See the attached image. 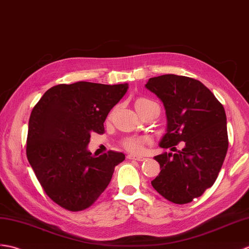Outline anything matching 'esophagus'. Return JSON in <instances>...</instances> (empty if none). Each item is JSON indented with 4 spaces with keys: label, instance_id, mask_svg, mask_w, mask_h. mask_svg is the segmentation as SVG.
I'll list each match as a JSON object with an SVG mask.
<instances>
[{
    "label": "esophagus",
    "instance_id": "obj_1",
    "mask_svg": "<svg viewBox=\"0 0 249 249\" xmlns=\"http://www.w3.org/2000/svg\"><path fill=\"white\" fill-rule=\"evenodd\" d=\"M129 160H135V161H145L146 160V158H143V157H137V156H133V154H129L128 157Z\"/></svg>",
    "mask_w": 249,
    "mask_h": 249
}]
</instances>
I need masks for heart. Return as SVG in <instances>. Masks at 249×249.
Segmentation results:
<instances>
[{
	"instance_id": "obj_1",
	"label": "heart",
	"mask_w": 249,
	"mask_h": 249,
	"mask_svg": "<svg viewBox=\"0 0 249 249\" xmlns=\"http://www.w3.org/2000/svg\"><path fill=\"white\" fill-rule=\"evenodd\" d=\"M150 102H153V101L149 100L147 98H139L135 101V108ZM146 142H147V139H145V137H128V139L123 141V146L124 149H126V150L130 152L139 153L142 150L143 145H145Z\"/></svg>"
}]
</instances>
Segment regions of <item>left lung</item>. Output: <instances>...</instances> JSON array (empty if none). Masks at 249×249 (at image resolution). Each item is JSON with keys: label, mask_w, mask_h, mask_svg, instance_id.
I'll use <instances>...</instances> for the list:
<instances>
[{"label": "left lung", "mask_w": 249, "mask_h": 249, "mask_svg": "<svg viewBox=\"0 0 249 249\" xmlns=\"http://www.w3.org/2000/svg\"><path fill=\"white\" fill-rule=\"evenodd\" d=\"M145 86L163 102L166 113L160 147L185 143L178 153L154 157L161 171L151 184L167 200L189 203L214 184L224 163L228 150L224 107L200 81L187 76L160 75Z\"/></svg>", "instance_id": "obj_1"}]
</instances>
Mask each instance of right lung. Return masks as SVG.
Segmentation results:
<instances>
[{
    "label": "right lung",
    "instance_id": "obj_1",
    "mask_svg": "<svg viewBox=\"0 0 249 249\" xmlns=\"http://www.w3.org/2000/svg\"><path fill=\"white\" fill-rule=\"evenodd\" d=\"M128 88L126 83L59 84L33 108L26 157L46 194L60 207L74 212L90 207L124 160L115 151L95 157L87 146L91 133H103L107 114Z\"/></svg>",
    "mask_w": 249,
    "mask_h": 249
}]
</instances>
